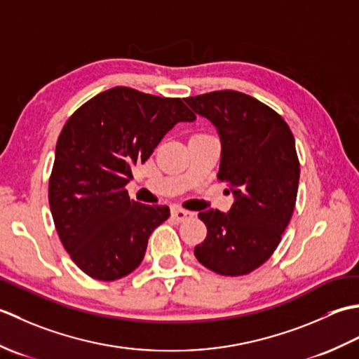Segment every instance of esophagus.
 Returning <instances> with one entry per match:
<instances>
[{
  "instance_id": "1",
  "label": "esophagus",
  "mask_w": 359,
  "mask_h": 359,
  "mask_svg": "<svg viewBox=\"0 0 359 359\" xmlns=\"http://www.w3.org/2000/svg\"><path fill=\"white\" fill-rule=\"evenodd\" d=\"M171 215H172V217H174L175 220H179V222H182V220L191 217L193 212H191V211H187V210H184V208H172Z\"/></svg>"
}]
</instances>
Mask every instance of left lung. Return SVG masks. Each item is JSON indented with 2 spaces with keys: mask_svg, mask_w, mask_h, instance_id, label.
Instances as JSON below:
<instances>
[{
  "mask_svg": "<svg viewBox=\"0 0 359 359\" xmlns=\"http://www.w3.org/2000/svg\"><path fill=\"white\" fill-rule=\"evenodd\" d=\"M185 102L216 126L222 144L217 177L234 196L228 212H199L208 233L194 255L222 276L248 274L269 261L292 219L299 185L294 137L278 112L238 90Z\"/></svg>",
  "mask_w": 359,
  "mask_h": 359,
  "instance_id": "1",
  "label": "left lung"
}]
</instances>
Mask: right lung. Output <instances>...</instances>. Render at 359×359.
<instances>
[{
  "label": "right lung",
  "mask_w": 359,
  "mask_h": 359,
  "mask_svg": "<svg viewBox=\"0 0 359 359\" xmlns=\"http://www.w3.org/2000/svg\"><path fill=\"white\" fill-rule=\"evenodd\" d=\"M194 120L182 98L117 86L66 121L49 179V207L60 241L88 276L116 280L140 265L151 233L170 217V208L131 201L125 187L133 166L147 162L175 123Z\"/></svg>",
  "instance_id": "add662e5"
}]
</instances>
